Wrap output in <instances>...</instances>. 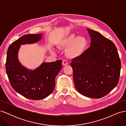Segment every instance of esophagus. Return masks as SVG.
<instances>
[{
    "label": "esophagus",
    "instance_id": "34e87169",
    "mask_svg": "<svg viewBox=\"0 0 126 126\" xmlns=\"http://www.w3.org/2000/svg\"><path fill=\"white\" fill-rule=\"evenodd\" d=\"M62 63L63 66H66V65H67V64H68V62L66 60H63Z\"/></svg>",
    "mask_w": 126,
    "mask_h": 126
}]
</instances>
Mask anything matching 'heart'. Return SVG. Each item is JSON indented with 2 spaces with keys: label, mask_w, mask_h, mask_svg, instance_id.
I'll use <instances>...</instances> for the list:
<instances>
[{
  "label": "heart",
  "mask_w": 126,
  "mask_h": 126,
  "mask_svg": "<svg viewBox=\"0 0 126 126\" xmlns=\"http://www.w3.org/2000/svg\"><path fill=\"white\" fill-rule=\"evenodd\" d=\"M87 45L86 39L83 37L70 35L63 38L59 41V47L67 48V56L71 58H77L84 51Z\"/></svg>",
  "instance_id": "obj_1"
}]
</instances>
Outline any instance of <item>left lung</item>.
<instances>
[{"mask_svg": "<svg viewBox=\"0 0 126 126\" xmlns=\"http://www.w3.org/2000/svg\"><path fill=\"white\" fill-rule=\"evenodd\" d=\"M90 46L72 59L75 86L83 96L100 98L109 94L119 82L121 62L116 46L101 34L87 29Z\"/></svg>", "mask_w": 126, "mask_h": 126, "instance_id": "8db88e82", "label": "left lung"}]
</instances>
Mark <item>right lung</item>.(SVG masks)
<instances>
[{
	"label": "right lung",
	"mask_w": 126,
	"mask_h": 126,
	"mask_svg": "<svg viewBox=\"0 0 126 126\" xmlns=\"http://www.w3.org/2000/svg\"><path fill=\"white\" fill-rule=\"evenodd\" d=\"M42 34H28L14 41L8 49L6 73L13 89L25 98L40 100L48 97L55 87V78L62 68V60L43 63L37 69L29 70L22 66L18 58L21 45L39 41Z\"/></svg>",
	"instance_id": "right-lung-1"
}]
</instances>
